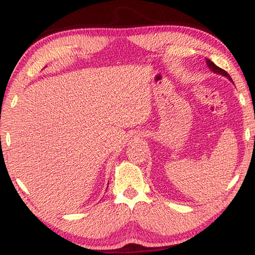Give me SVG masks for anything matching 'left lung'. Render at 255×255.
I'll use <instances>...</instances> for the list:
<instances>
[{"label": "left lung", "instance_id": "8db88e82", "mask_svg": "<svg viewBox=\"0 0 255 255\" xmlns=\"http://www.w3.org/2000/svg\"><path fill=\"white\" fill-rule=\"evenodd\" d=\"M206 63H207V66H208V68L211 70V71H213L214 73H217V74H220V75H224V77H226L227 79H228L229 81H231L232 83H234V81H232V79H231V77L230 75L227 73L225 70H223L221 68H219V67H217L216 66V64L211 61V60H209V59H206Z\"/></svg>", "mask_w": 255, "mask_h": 255}]
</instances>
